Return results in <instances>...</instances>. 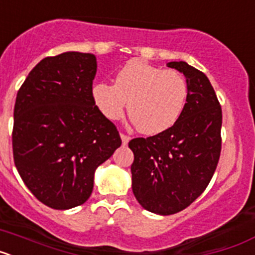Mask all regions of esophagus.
Masks as SVG:
<instances>
[{"label": "esophagus", "mask_w": 255, "mask_h": 255, "mask_svg": "<svg viewBox=\"0 0 255 255\" xmlns=\"http://www.w3.org/2000/svg\"><path fill=\"white\" fill-rule=\"evenodd\" d=\"M121 140H123V144H124V145H126V144L129 143L130 136H129V135L124 134V132H121Z\"/></svg>", "instance_id": "1"}]
</instances>
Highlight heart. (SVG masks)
<instances>
[{"instance_id": "obj_1", "label": "heart", "mask_w": 255, "mask_h": 255, "mask_svg": "<svg viewBox=\"0 0 255 255\" xmlns=\"http://www.w3.org/2000/svg\"><path fill=\"white\" fill-rule=\"evenodd\" d=\"M188 94V82L181 73L143 60L126 62L116 74L115 84L97 83L92 88L94 105L103 116L119 120L128 105L135 128L148 135L164 131L177 123Z\"/></svg>"}]
</instances>
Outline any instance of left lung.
Masks as SVG:
<instances>
[{"instance_id": "1", "label": "left lung", "mask_w": 255, "mask_h": 255, "mask_svg": "<svg viewBox=\"0 0 255 255\" xmlns=\"http://www.w3.org/2000/svg\"><path fill=\"white\" fill-rule=\"evenodd\" d=\"M167 66L185 75V110L170 129L129 141L132 193L144 209L163 216L185 209L206 190L222 143V110L208 78L184 61Z\"/></svg>"}]
</instances>
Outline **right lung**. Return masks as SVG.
<instances>
[{
	"label": "right lung",
	"mask_w": 255,
	"mask_h": 255,
	"mask_svg": "<svg viewBox=\"0 0 255 255\" xmlns=\"http://www.w3.org/2000/svg\"><path fill=\"white\" fill-rule=\"evenodd\" d=\"M96 73V56L65 52L35 65L17 92L13 162L33 195L53 209L85 203L96 168L121 145L92 98Z\"/></svg>",
	"instance_id": "add662e5"
}]
</instances>
